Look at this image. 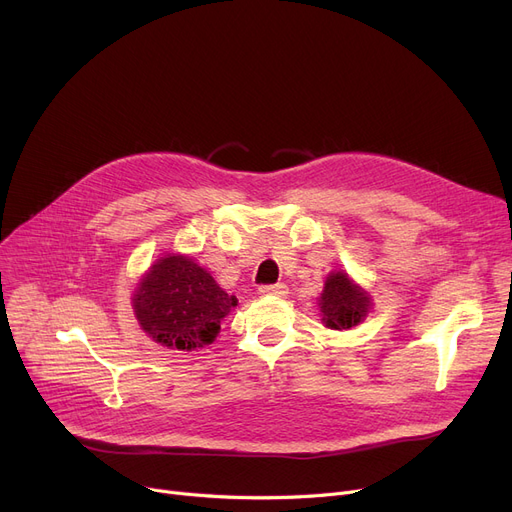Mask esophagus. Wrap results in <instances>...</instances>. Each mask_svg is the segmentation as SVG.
Here are the masks:
<instances>
[{
	"mask_svg": "<svg viewBox=\"0 0 512 512\" xmlns=\"http://www.w3.org/2000/svg\"><path fill=\"white\" fill-rule=\"evenodd\" d=\"M261 294H274V297H286L288 286L286 284H274V286H261Z\"/></svg>",
	"mask_w": 512,
	"mask_h": 512,
	"instance_id": "esophagus-1",
	"label": "esophagus"
}]
</instances>
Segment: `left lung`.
I'll list each match as a JSON object with an SVG mask.
<instances>
[{"instance_id":"left-lung-1","label":"left lung","mask_w":512,"mask_h":512,"mask_svg":"<svg viewBox=\"0 0 512 512\" xmlns=\"http://www.w3.org/2000/svg\"><path fill=\"white\" fill-rule=\"evenodd\" d=\"M319 305L328 328L348 330L367 315L369 297L348 280L346 274L336 272L326 280Z\"/></svg>"}]
</instances>
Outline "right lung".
<instances>
[{
	"label": "right lung",
	"mask_w": 512,
	"mask_h": 512,
	"mask_svg": "<svg viewBox=\"0 0 512 512\" xmlns=\"http://www.w3.org/2000/svg\"><path fill=\"white\" fill-rule=\"evenodd\" d=\"M236 305L193 259L170 255L159 259L134 294L141 328L159 344L191 351L211 344L220 321Z\"/></svg>",
	"instance_id": "1"
}]
</instances>
